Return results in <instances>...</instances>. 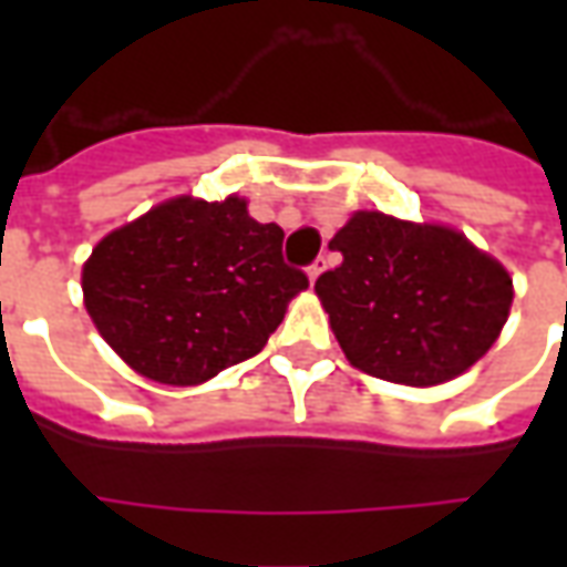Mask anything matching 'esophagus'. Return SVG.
<instances>
[{"label": "esophagus", "mask_w": 567, "mask_h": 567, "mask_svg": "<svg viewBox=\"0 0 567 567\" xmlns=\"http://www.w3.org/2000/svg\"><path fill=\"white\" fill-rule=\"evenodd\" d=\"M328 264H331V260L324 258V255H319V258H316V260H312V264H309V270H307V272H309V279L316 282V279H319L321 272L328 270Z\"/></svg>", "instance_id": "1"}]
</instances>
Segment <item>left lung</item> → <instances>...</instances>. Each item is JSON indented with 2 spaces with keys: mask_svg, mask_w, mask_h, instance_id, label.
Masks as SVG:
<instances>
[{
  "mask_svg": "<svg viewBox=\"0 0 567 567\" xmlns=\"http://www.w3.org/2000/svg\"><path fill=\"white\" fill-rule=\"evenodd\" d=\"M343 264L316 295L346 358L377 380L437 385L498 340L513 282L498 260L437 224L355 212L331 239Z\"/></svg>",
  "mask_w": 567,
  "mask_h": 567,
  "instance_id": "1",
  "label": "left lung"
}]
</instances>
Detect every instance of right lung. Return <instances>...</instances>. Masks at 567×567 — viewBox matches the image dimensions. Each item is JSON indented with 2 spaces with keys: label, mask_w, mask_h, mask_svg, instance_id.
Masks as SVG:
<instances>
[{
  "label": "right lung",
  "mask_w": 567,
  "mask_h": 567,
  "mask_svg": "<svg viewBox=\"0 0 567 567\" xmlns=\"http://www.w3.org/2000/svg\"><path fill=\"white\" fill-rule=\"evenodd\" d=\"M282 239L246 199H169L93 248L84 307L136 373L197 385L258 355L309 285L285 264Z\"/></svg>",
  "instance_id": "1"
}]
</instances>
